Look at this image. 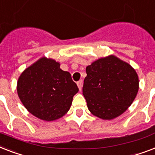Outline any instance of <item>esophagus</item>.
<instances>
[{
	"label": "esophagus",
	"mask_w": 155,
	"mask_h": 155,
	"mask_svg": "<svg viewBox=\"0 0 155 155\" xmlns=\"http://www.w3.org/2000/svg\"><path fill=\"white\" fill-rule=\"evenodd\" d=\"M77 84H78V86L79 90H81V88H82V85H83V81H82V80H80V81H78L77 82Z\"/></svg>",
	"instance_id": "obj_1"
}]
</instances>
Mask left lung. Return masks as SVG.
Instances as JSON below:
<instances>
[{
  "mask_svg": "<svg viewBox=\"0 0 155 155\" xmlns=\"http://www.w3.org/2000/svg\"><path fill=\"white\" fill-rule=\"evenodd\" d=\"M82 93L89 110L110 120L127 110L138 90V78L130 65L114 56L88 65Z\"/></svg>",
  "mask_w": 155,
  "mask_h": 155,
  "instance_id": "obj_1",
  "label": "left lung"
}]
</instances>
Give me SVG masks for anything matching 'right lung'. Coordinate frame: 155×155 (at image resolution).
I'll return each instance as SVG.
<instances>
[{"label":"right lung","mask_w":155,"mask_h":155,"mask_svg":"<svg viewBox=\"0 0 155 155\" xmlns=\"http://www.w3.org/2000/svg\"><path fill=\"white\" fill-rule=\"evenodd\" d=\"M78 92L71 74L60 69L58 62L45 58L27 68L17 81V94L25 107L48 122L64 116Z\"/></svg>","instance_id":"add662e5"}]
</instances>
